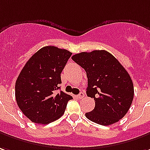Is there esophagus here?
<instances>
[{
    "instance_id": "34e87169",
    "label": "esophagus",
    "mask_w": 150,
    "mask_h": 150,
    "mask_svg": "<svg viewBox=\"0 0 150 150\" xmlns=\"http://www.w3.org/2000/svg\"><path fill=\"white\" fill-rule=\"evenodd\" d=\"M84 96H85V95H84V93L81 92V93H79V95H77V97H78L79 99H83V98L84 97Z\"/></svg>"
}]
</instances>
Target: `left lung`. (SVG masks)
<instances>
[{"mask_svg": "<svg viewBox=\"0 0 150 150\" xmlns=\"http://www.w3.org/2000/svg\"><path fill=\"white\" fill-rule=\"evenodd\" d=\"M72 60L84 69L88 77L87 96L94 98L95 107L87 119L108 126L124 117L134 97L132 80L125 68L105 50L82 52Z\"/></svg>", "mask_w": 150, "mask_h": 150, "instance_id": "left-lung-1", "label": "left lung"}]
</instances>
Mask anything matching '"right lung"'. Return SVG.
Returning <instances> with one entry per match:
<instances>
[{
	"mask_svg": "<svg viewBox=\"0 0 150 150\" xmlns=\"http://www.w3.org/2000/svg\"><path fill=\"white\" fill-rule=\"evenodd\" d=\"M72 53L55 46H45L33 54L17 79V104L31 122L48 124L64 114L73 99L60 89L61 73Z\"/></svg>",
	"mask_w": 150,
	"mask_h": 150,
	"instance_id": "obj_1",
	"label": "right lung"
}]
</instances>
